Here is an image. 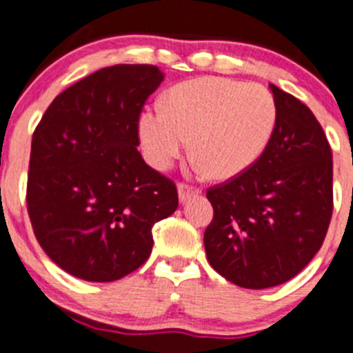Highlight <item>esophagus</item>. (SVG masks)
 <instances>
[{
    "label": "esophagus",
    "mask_w": 353,
    "mask_h": 353,
    "mask_svg": "<svg viewBox=\"0 0 353 353\" xmlns=\"http://www.w3.org/2000/svg\"><path fill=\"white\" fill-rule=\"evenodd\" d=\"M177 193H179L181 202H186L190 196L200 195V190L195 186H190V184H186V183H179L177 184Z\"/></svg>",
    "instance_id": "obj_1"
}]
</instances>
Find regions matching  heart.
Listing matches in <instances>:
<instances>
[{
    "mask_svg": "<svg viewBox=\"0 0 353 353\" xmlns=\"http://www.w3.org/2000/svg\"><path fill=\"white\" fill-rule=\"evenodd\" d=\"M276 123L272 92L258 83L207 77L167 92L163 110L141 113L137 130L144 157L169 169L193 139V157L210 177L232 179L245 172L268 146Z\"/></svg>",
    "mask_w": 353,
    "mask_h": 353,
    "instance_id": "b5f03b06",
    "label": "heart"
}]
</instances>
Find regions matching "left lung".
Wrapping results in <instances>:
<instances>
[{
    "label": "left lung",
    "mask_w": 353,
    "mask_h": 353,
    "mask_svg": "<svg viewBox=\"0 0 353 353\" xmlns=\"http://www.w3.org/2000/svg\"><path fill=\"white\" fill-rule=\"evenodd\" d=\"M276 123L245 172L207 190L210 266L245 289L281 285L321 249L332 216V153L308 106L275 85Z\"/></svg>",
    "instance_id": "obj_1"
}]
</instances>
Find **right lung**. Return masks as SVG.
Here are the masks:
<instances>
[{"instance_id": "1", "label": "right lung", "mask_w": 353, "mask_h": 353, "mask_svg": "<svg viewBox=\"0 0 353 353\" xmlns=\"http://www.w3.org/2000/svg\"><path fill=\"white\" fill-rule=\"evenodd\" d=\"M161 81L150 64L99 69L59 94L32 134L29 219L72 276L113 282L137 270L153 225L177 209L176 184L137 151L139 114Z\"/></svg>"}]
</instances>
